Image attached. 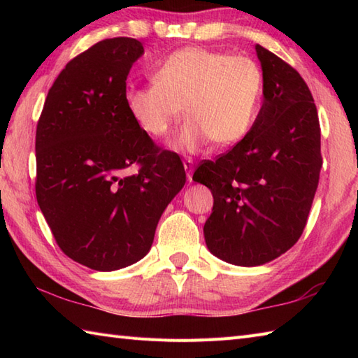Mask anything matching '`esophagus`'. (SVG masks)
I'll use <instances>...</instances> for the list:
<instances>
[{
  "label": "esophagus",
  "instance_id": "esophagus-1",
  "mask_svg": "<svg viewBox=\"0 0 358 358\" xmlns=\"http://www.w3.org/2000/svg\"><path fill=\"white\" fill-rule=\"evenodd\" d=\"M183 164H185V169H186V175H187V180L189 181H192V172H194V162L191 158H186L185 162H183Z\"/></svg>",
  "mask_w": 358,
  "mask_h": 358
}]
</instances>
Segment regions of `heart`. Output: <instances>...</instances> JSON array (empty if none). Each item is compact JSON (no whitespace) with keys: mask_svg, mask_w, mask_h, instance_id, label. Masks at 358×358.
I'll use <instances>...</instances> for the list:
<instances>
[{"mask_svg":"<svg viewBox=\"0 0 358 358\" xmlns=\"http://www.w3.org/2000/svg\"><path fill=\"white\" fill-rule=\"evenodd\" d=\"M154 85L132 87L126 106L135 123L164 138L185 112L177 146L195 152L210 140L229 146L254 126L263 98V72L252 58L204 48L172 52L150 73Z\"/></svg>","mask_w":358,"mask_h":358,"instance_id":"obj_1","label":"heart"}]
</instances>
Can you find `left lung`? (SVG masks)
<instances>
[{
    "mask_svg": "<svg viewBox=\"0 0 358 358\" xmlns=\"http://www.w3.org/2000/svg\"><path fill=\"white\" fill-rule=\"evenodd\" d=\"M263 104L254 126L192 180L214 196L204 223L209 250L237 266H260L291 249L305 229L322 169L320 123L308 85L275 53L255 45Z\"/></svg>",
    "mask_w": 358,
    "mask_h": 358,
    "instance_id": "left-lung-1",
    "label": "left lung"
}]
</instances>
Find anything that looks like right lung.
Masks as SVG:
<instances>
[{"instance_id":"right-lung-1","label":"right lung","mask_w":358,"mask_h":358,"mask_svg":"<svg viewBox=\"0 0 358 358\" xmlns=\"http://www.w3.org/2000/svg\"><path fill=\"white\" fill-rule=\"evenodd\" d=\"M143 53L126 36L80 53L49 89L36 124L38 206L59 249L101 272L149 252L186 183L180 157L158 148L126 106L127 75Z\"/></svg>"}]
</instances>
